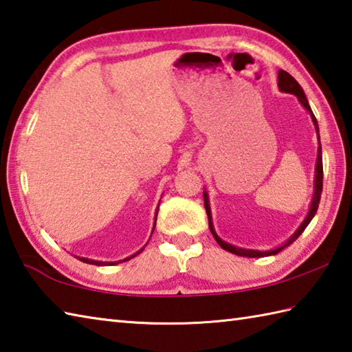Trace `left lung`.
Listing matches in <instances>:
<instances>
[{
  "label": "left lung",
  "instance_id": "1",
  "mask_svg": "<svg viewBox=\"0 0 352 352\" xmlns=\"http://www.w3.org/2000/svg\"><path fill=\"white\" fill-rule=\"evenodd\" d=\"M278 85H279V89L280 91H285V93H292L294 94L296 98L299 99V102L304 105L309 114H311V119H313V123L316 125V131H318L319 134V126H318V120H316V117L311 111V108H309L308 105V100L305 98L304 94V89L300 88V85L296 82V79L293 78V76L290 73H287L284 70H279V74H278ZM314 197H313V203H311V208H309V212L307 218L304 219V223L300 224V227L298 229V232L294 233V235L287 241V243L282 245V247H278V249L274 250H270V252H258V250H245V249H238V247H233L230 244L224 243V241L219 238L215 230H213V224H212V217H210V206H209V201H208V194L206 192H203L204 195V208H206V212H208V218H209V229L212 232L213 238H215L217 243L221 245V249L230 252L233 254H238V256H247V258H264V256H270V254H276L279 253L280 250H284L287 245L293 244L296 239H298L300 236V233L304 232L307 229V226L309 224V221H311L313 217L316 215V212H318V208H319V203H320V195H322V188H323V164H322V148H320V137H319V149H318V163H316V182H314Z\"/></svg>",
  "mask_w": 352,
  "mask_h": 352
}]
</instances>
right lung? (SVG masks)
Segmentation results:
<instances>
[{
    "instance_id": "obj_1",
    "label": "right lung",
    "mask_w": 352,
    "mask_h": 352,
    "mask_svg": "<svg viewBox=\"0 0 352 352\" xmlns=\"http://www.w3.org/2000/svg\"><path fill=\"white\" fill-rule=\"evenodd\" d=\"M155 219H157V218H155ZM140 252H142V250H140ZM134 256H137V253L133 254V256L123 259V261H128V259L134 258ZM79 259L82 261V263H88V264H93V265H114V264H119V263H100V261H89V259H85V258H79ZM123 261H120V263H123Z\"/></svg>"
}]
</instances>
